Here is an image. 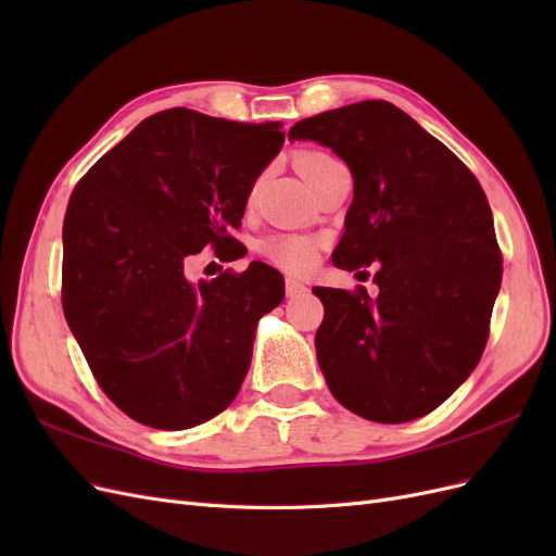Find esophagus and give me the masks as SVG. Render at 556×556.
Listing matches in <instances>:
<instances>
[{"mask_svg": "<svg viewBox=\"0 0 556 556\" xmlns=\"http://www.w3.org/2000/svg\"><path fill=\"white\" fill-rule=\"evenodd\" d=\"M308 288L301 280H294V278H288L285 280V294H288L290 299L292 296H299V294H304Z\"/></svg>", "mask_w": 556, "mask_h": 556, "instance_id": "34e87169", "label": "esophagus"}]
</instances>
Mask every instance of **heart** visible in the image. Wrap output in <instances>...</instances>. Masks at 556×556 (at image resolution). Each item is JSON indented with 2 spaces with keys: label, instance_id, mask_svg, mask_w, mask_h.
Segmentation results:
<instances>
[{
  "label": "heart",
  "instance_id": "obj_1",
  "mask_svg": "<svg viewBox=\"0 0 556 556\" xmlns=\"http://www.w3.org/2000/svg\"><path fill=\"white\" fill-rule=\"evenodd\" d=\"M331 160L325 153H304L296 157V169L299 174L308 178L313 166L319 162ZM264 252L271 257L276 264L290 268V271H304L317 257V245L313 239L301 237V233H280V237H271L264 241Z\"/></svg>",
  "mask_w": 556,
  "mask_h": 556
}]
</instances>
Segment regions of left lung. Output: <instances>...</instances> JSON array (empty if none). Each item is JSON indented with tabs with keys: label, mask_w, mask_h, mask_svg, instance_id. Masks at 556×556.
<instances>
[{
	"label": "left lung",
	"mask_w": 556,
	"mask_h": 556,
	"mask_svg": "<svg viewBox=\"0 0 556 556\" xmlns=\"http://www.w3.org/2000/svg\"><path fill=\"white\" fill-rule=\"evenodd\" d=\"M288 139L331 148L355 180L333 264L380 262L376 299L313 288L325 306L319 371L341 406L371 422L431 413L478 366L501 288L480 182L408 113L376 99L299 121Z\"/></svg>",
	"instance_id": "left-lung-1"
}]
</instances>
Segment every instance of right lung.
<instances>
[{"label": "right lung", "mask_w": 556, "mask_h": 556, "mask_svg": "<svg viewBox=\"0 0 556 556\" xmlns=\"http://www.w3.org/2000/svg\"><path fill=\"white\" fill-rule=\"evenodd\" d=\"M280 123L190 109L146 117L83 176L64 215L62 306L99 387L137 422L180 431L223 413L250 368L262 315L285 296L274 266L192 282L190 255L231 237L280 153Z\"/></svg>", "instance_id": "obj_1"}]
</instances>
